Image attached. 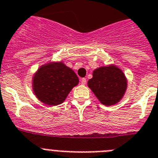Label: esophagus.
Here are the masks:
<instances>
[{"mask_svg": "<svg viewBox=\"0 0 158 158\" xmlns=\"http://www.w3.org/2000/svg\"><path fill=\"white\" fill-rule=\"evenodd\" d=\"M86 83H87V79H85V78H83V79H81V84L86 85Z\"/></svg>", "mask_w": 158, "mask_h": 158, "instance_id": "1", "label": "esophagus"}]
</instances>
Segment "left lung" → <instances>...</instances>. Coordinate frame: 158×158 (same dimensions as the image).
Returning <instances> with one entry per match:
<instances>
[{"label":"left lung","instance_id":"1","mask_svg":"<svg viewBox=\"0 0 158 158\" xmlns=\"http://www.w3.org/2000/svg\"><path fill=\"white\" fill-rule=\"evenodd\" d=\"M87 84L101 103L112 106L123 97L127 81L123 71L110 65L94 70L92 79H89Z\"/></svg>","mask_w":158,"mask_h":158}]
</instances>
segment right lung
<instances>
[{
	"label": "right lung",
	"instance_id": "1",
	"mask_svg": "<svg viewBox=\"0 0 158 158\" xmlns=\"http://www.w3.org/2000/svg\"><path fill=\"white\" fill-rule=\"evenodd\" d=\"M32 83L38 99L47 105L56 106L66 99L71 89L79 83V78L62 62L49 63L39 68Z\"/></svg>",
	"mask_w": 158,
	"mask_h": 158
}]
</instances>
